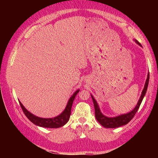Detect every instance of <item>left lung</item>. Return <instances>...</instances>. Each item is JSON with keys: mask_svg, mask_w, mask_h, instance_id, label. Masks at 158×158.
Returning a JSON list of instances; mask_svg holds the SVG:
<instances>
[{"mask_svg": "<svg viewBox=\"0 0 158 158\" xmlns=\"http://www.w3.org/2000/svg\"><path fill=\"white\" fill-rule=\"evenodd\" d=\"M135 41L138 43L139 45L141 46L140 43L138 41L135 40ZM149 79V73H148V75H147V79L146 80L145 85L142 92L141 96H140V99L139 100L138 103H137L136 106H135V108L131 112L127 114H124V115H122L115 117H107L105 115H103L101 113V112H100L98 104H97L95 99L94 98L93 96H92V100L94 102V109H95V117L96 119L98 120V122L101 124L103 127H107V128H115V127H118L120 126L126 125L127 123H129L130 121L134 117H135L137 110H138V109H139L140 104H141L143 101V99L147 92V87H148Z\"/></svg>", "mask_w": 158, "mask_h": 158, "instance_id": "obj_1", "label": "left lung"}]
</instances>
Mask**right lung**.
I'll list each match as a JSON object with an SVG mask.
<instances>
[{
    "label": "right lung",
    "instance_id": "add662e5",
    "mask_svg": "<svg viewBox=\"0 0 158 158\" xmlns=\"http://www.w3.org/2000/svg\"><path fill=\"white\" fill-rule=\"evenodd\" d=\"M79 92V89L77 90V91L73 94V95L70 97L69 99L67 105L66 106V109L64 110L60 114V115L57 116L54 118H41V117H36L34 115H32V113H30L26 110L24 106L22 105V104L19 102L20 106L23 110V113L25 114V115L27 117V118L36 126L43 127H49V128H58V127H62L64 125L69 122L70 113H71V108L73 105V100L75 99L76 95L77 93Z\"/></svg>",
    "mask_w": 158,
    "mask_h": 158
}]
</instances>
